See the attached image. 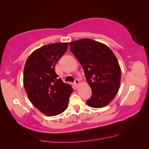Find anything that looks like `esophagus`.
I'll use <instances>...</instances> for the list:
<instances>
[{"label": "esophagus", "mask_w": 149, "mask_h": 149, "mask_svg": "<svg viewBox=\"0 0 149 149\" xmlns=\"http://www.w3.org/2000/svg\"><path fill=\"white\" fill-rule=\"evenodd\" d=\"M74 84H75V85L76 86H78L79 84V81L78 79H76L74 80Z\"/></svg>", "instance_id": "esophagus-1"}]
</instances>
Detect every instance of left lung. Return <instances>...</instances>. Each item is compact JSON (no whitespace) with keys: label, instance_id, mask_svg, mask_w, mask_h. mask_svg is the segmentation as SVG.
<instances>
[{"label":"left lung","instance_id":"1","mask_svg":"<svg viewBox=\"0 0 149 149\" xmlns=\"http://www.w3.org/2000/svg\"><path fill=\"white\" fill-rule=\"evenodd\" d=\"M70 46L92 90L87 104L94 108L107 106L118 93L120 84L121 70L114 53L106 45L89 38L71 42Z\"/></svg>","mask_w":149,"mask_h":149}]
</instances>
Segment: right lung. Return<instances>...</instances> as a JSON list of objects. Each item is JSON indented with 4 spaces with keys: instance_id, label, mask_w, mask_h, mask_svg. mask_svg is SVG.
Instances as JSON below:
<instances>
[{
    "instance_id": "right-lung-1",
    "label": "right lung",
    "mask_w": 149,
    "mask_h": 149,
    "mask_svg": "<svg viewBox=\"0 0 149 149\" xmlns=\"http://www.w3.org/2000/svg\"><path fill=\"white\" fill-rule=\"evenodd\" d=\"M68 43L44 45L30 54L24 70V86L32 104L48 116L64 112L68 106L73 89L58 79L55 70L56 62L64 55Z\"/></svg>"
}]
</instances>
